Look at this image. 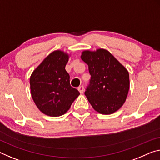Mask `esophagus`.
<instances>
[{"label":"esophagus","mask_w":160,"mask_h":160,"mask_svg":"<svg viewBox=\"0 0 160 160\" xmlns=\"http://www.w3.org/2000/svg\"><path fill=\"white\" fill-rule=\"evenodd\" d=\"M78 90H79L80 93L82 94L83 92H84V87L83 86H80V87H78Z\"/></svg>","instance_id":"34e87169"}]
</instances>
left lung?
Returning a JSON list of instances; mask_svg holds the SVG:
<instances>
[{"mask_svg":"<svg viewBox=\"0 0 160 160\" xmlns=\"http://www.w3.org/2000/svg\"><path fill=\"white\" fill-rule=\"evenodd\" d=\"M81 59L88 65L91 75L85 92L95 111L110 115L125 103L130 89V77L126 68L107 50H85Z\"/></svg>","mask_w":160,"mask_h":160,"instance_id":"1","label":"left lung"}]
</instances>
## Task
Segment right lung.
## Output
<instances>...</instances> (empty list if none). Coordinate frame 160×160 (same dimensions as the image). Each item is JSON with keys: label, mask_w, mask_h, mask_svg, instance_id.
Wrapping results in <instances>:
<instances>
[{"label": "right lung", "mask_w": 160, "mask_h": 160, "mask_svg": "<svg viewBox=\"0 0 160 160\" xmlns=\"http://www.w3.org/2000/svg\"><path fill=\"white\" fill-rule=\"evenodd\" d=\"M68 53L55 50L45 58L30 78V92L37 108L51 117L61 116L69 110L80 95L71 87L70 75L65 70Z\"/></svg>", "instance_id": "right-lung-1"}]
</instances>
